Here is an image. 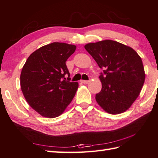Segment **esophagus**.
<instances>
[{"instance_id":"34e87169","label":"esophagus","mask_w":158,"mask_h":158,"mask_svg":"<svg viewBox=\"0 0 158 158\" xmlns=\"http://www.w3.org/2000/svg\"><path fill=\"white\" fill-rule=\"evenodd\" d=\"M81 83H83V84H86L89 82V81H87V80H81Z\"/></svg>"}]
</instances>
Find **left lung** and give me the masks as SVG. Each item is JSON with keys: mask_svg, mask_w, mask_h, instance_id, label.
Wrapping results in <instances>:
<instances>
[{"mask_svg": "<svg viewBox=\"0 0 158 158\" xmlns=\"http://www.w3.org/2000/svg\"><path fill=\"white\" fill-rule=\"evenodd\" d=\"M89 52L101 69V91L95 100L104 110L111 114L125 112L140 94L145 72L138 53L126 45L105 40L85 44Z\"/></svg>", "mask_w": 158, "mask_h": 158, "instance_id": "1", "label": "left lung"}]
</instances>
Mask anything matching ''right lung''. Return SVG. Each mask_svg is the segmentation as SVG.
Wrapping results in <instances>:
<instances>
[{
    "instance_id": "add662e5",
    "label": "right lung",
    "mask_w": 158,
    "mask_h": 158,
    "mask_svg": "<svg viewBox=\"0 0 158 158\" xmlns=\"http://www.w3.org/2000/svg\"><path fill=\"white\" fill-rule=\"evenodd\" d=\"M75 50V45L53 42L35 51L26 60L21 89L28 105L42 116H59L75 95L78 83L65 78L68 75L70 79L65 62Z\"/></svg>"
}]
</instances>
